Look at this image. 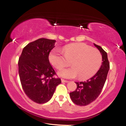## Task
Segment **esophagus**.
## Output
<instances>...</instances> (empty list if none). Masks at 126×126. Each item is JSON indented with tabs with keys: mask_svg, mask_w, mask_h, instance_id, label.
Returning a JSON list of instances; mask_svg holds the SVG:
<instances>
[{
	"mask_svg": "<svg viewBox=\"0 0 126 126\" xmlns=\"http://www.w3.org/2000/svg\"><path fill=\"white\" fill-rule=\"evenodd\" d=\"M62 82H66V83H67V82H69V81H68V80H64V79H62Z\"/></svg>",
	"mask_w": 126,
	"mask_h": 126,
	"instance_id": "obj_1",
	"label": "esophagus"
}]
</instances>
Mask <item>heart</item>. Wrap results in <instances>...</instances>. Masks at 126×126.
Listing matches in <instances>:
<instances>
[{
  "label": "heart",
  "mask_w": 126,
  "mask_h": 126,
  "mask_svg": "<svg viewBox=\"0 0 126 126\" xmlns=\"http://www.w3.org/2000/svg\"><path fill=\"white\" fill-rule=\"evenodd\" d=\"M62 52L54 49L49 54L51 64L57 69L70 65L72 67L62 69L59 75L66 78L78 76L80 80L92 78L98 72L102 64L101 52L85 43H79L65 46Z\"/></svg>",
  "instance_id": "heart-1"
}]
</instances>
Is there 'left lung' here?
<instances>
[{
  "instance_id": "obj_1",
  "label": "left lung",
  "mask_w": 126,
  "mask_h": 126,
  "mask_svg": "<svg viewBox=\"0 0 126 126\" xmlns=\"http://www.w3.org/2000/svg\"><path fill=\"white\" fill-rule=\"evenodd\" d=\"M102 56V64L99 70L93 77L85 82H76L77 88L70 92L72 101L78 105H87L98 97L102 90L110 69L107 54L101 47L94 44Z\"/></svg>"
}]
</instances>
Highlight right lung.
<instances>
[{
	"mask_svg": "<svg viewBox=\"0 0 126 126\" xmlns=\"http://www.w3.org/2000/svg\"><path fill=\"white\" fill-rule=\"evenodd\" d=\"M56 40L40 38L23 49L18 60V72L23 90L31 100L44 104L51 99L61 83L50 64L48 56Z\"/></svg>",
	"mask_w": 126,
	"mask_h": 126,
	"instance_id": "right-lung-1",
	"label": "right lung"
}]
</instances>
